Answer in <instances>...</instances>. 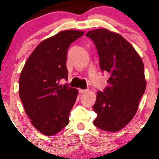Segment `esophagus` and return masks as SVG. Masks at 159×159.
Segmentation results:
<instances>
[{
    "label": "esophagus",
    "instance_id": "obj_1",
    "mask_svg": "<svg viewBox=\"0 0 159 159\" xmlns=\"http://www.w3.org/2000/svg\"><path fill=\"white\" fill-rule=\"evenodd\" d=\"M87 90H81V89H79V93H84L87 92Z\"/></svg>",
    "mask_w": 159,
    "mask_h": 159
}]
</instances>
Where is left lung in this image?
I'll use <instances>...</instances> for the list:
<instances>
[{
  "instance_id": "8db88e82",
  "label": "left lung",
  "mask_w": 159,
  "mask_h": 159,
  "mask_svg": "<svg viewBox=\"0 0 159 159\" xmlns=\"http://www.w3.org/2000/svg\"><path fill=\"white\" fill-rule=\"evenodd\" d=\"M93 41L102 72L110 75L107 87L98 91L93 111L96 127L117 132L127 125L138 111L146 90L144 66L132 45L120 34L96 29L86 34Z\"/></svg>"
}]
</instances>
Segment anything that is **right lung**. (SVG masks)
Listing matches in <instances>:
<instances>
[{
    "label": "right lung",
    "mask_w": 159,
    "mask_h": 159,
    "mask_svg": "<svg viewBox=\"0 0 159 159\" xmlns=\"http://www.w3.org/2000/svg\"><path fill=\"white\" fill-rule=\"evenodd\" d=\"M84 34L65 30L43 40L28 57L20 75L19 97L31 124L47 136L56 134L69 123L78 90L60 84L67 81L66 57L71 43Z\"/></svg>",
    "instance_id": "right-lung-1"
}]
</instances>
